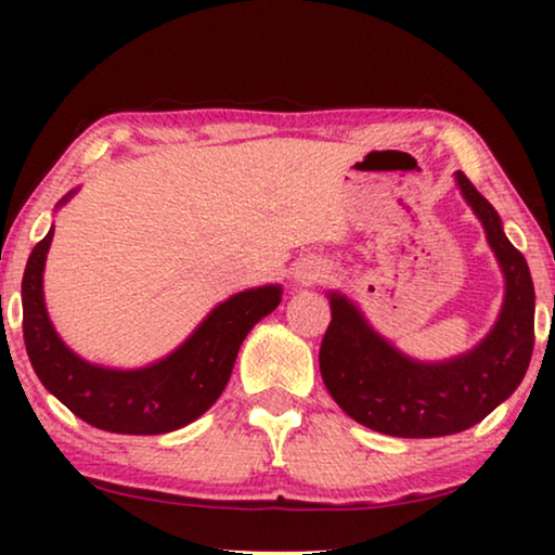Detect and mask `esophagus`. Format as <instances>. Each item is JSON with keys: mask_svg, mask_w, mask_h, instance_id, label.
Returning <instances> with one entry per match:
<instances>
[{"mask_svg": "<svg viewBox=\"0 0 555 555\" xmlns=\"http://www.w3.org/2000/svg\"><path fill=\"white\" fill-rule=\"evenodd\" d=\"M318 278H323V268H321V264H308L306 270L298 272L300 283H313V280H318Z\"/></svg>", "mask_w": 555, "mask_h": 555, "instance_id": "1", "label": "esophagus"}]
</instances>
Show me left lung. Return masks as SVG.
I'll use <instances>...</instances> for the list:
<instances>
[{"label": "left lung", "mask_w": 555, "mask_h": 555, "mask_svg": "<svg viewBox=\"0 0 555 555\" xmlns=\"http://www.w3.org/2000/svg\"><path fill=\"white\" fill-rule=\"evenodd\" d=\"M454 179L505 275L503 310L480 346L450 361H414L378 336L351 300L328 293L331 323L318 356L323 384L351 420L382 435L420 439L469 429L518 389L533 356L535 291L526 257L473 181L462 171Z\"/></svg>", "instance_id": "8db88e82"}]
</instances>
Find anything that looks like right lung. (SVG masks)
I'll return each mask as SVG.
<instances>
[{
	"mask_svg": "<svg viewBox=\"0 0 555 555\" xmlns=\"http://www.w3.org/2000/svg\"><path fill=\"white\" fill-rule=\"evenodd\" d=\"M73 192L60 204L70 199ZM57 204V207H60ZM50 230L37 242L22 278V331L27 356L44 389L90 427L116 435H164L186 427L219 399L253 325L278 308L283 287L264 285L232 295L166 359L143 369H105L82 361L52 328L42 295Z\"/></svg>",
	"mask_w": 555,
	"mask_h": 555,
	"instance_id": "1",
	"label": "right lung"
}]
</instances>
